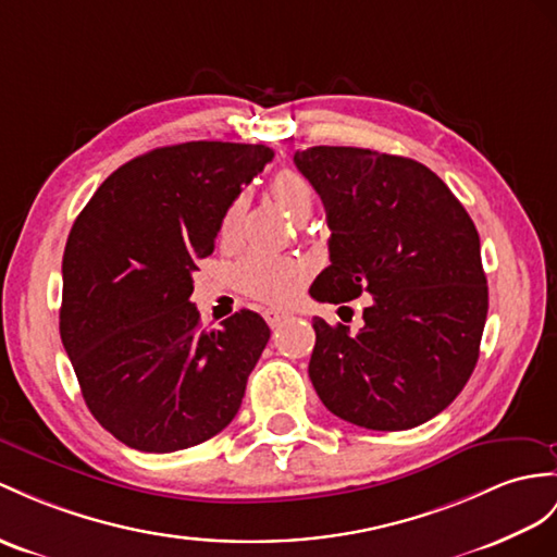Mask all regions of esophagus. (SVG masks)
Masks as SVG:
<instances>
[{
    "instance_id": "obj_1",
    "label": "esophagus",
    "mask_w": 557,
    "mask_h": 557,
    "mask_svg": "<svg viewBox=\"0 0 557 557\" xmlns=\"http://www.w3.org/2000/svg\"><path fill=\"white\" fill-rule=\"evenodd\" d=\"M262 317L267 319V323L271 325V329H276V325L288 317V311L286 309H278V307H269V309L262 311Z\"/></svg>"
}]
</instances>
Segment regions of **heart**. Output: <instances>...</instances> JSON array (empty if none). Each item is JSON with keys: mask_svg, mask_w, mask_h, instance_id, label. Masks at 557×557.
Masks as SVG:
<instances>
[{"mask_svg": "<svg viewBox=\"0 0 557 557\" xmlns=\"http://www.w3.org/2000/svg\"><path fill=\"white\" fill-rule=\"evenodd\" d=\"M271 194L297 220L305 216L314 208V186L309 184L305 174L297 170H281L271 180ZM243 212H246V196H238L232 206L226 208L222 216L220 232L224 238L234 236L243 222ZM305 276V267L283 260V257L269 255V252H250L238 260L232 269V278L238 290L246 293L252 300L260 302H283L295 293L297 283Z\"/></svg>", "mask_w": 557, "mask_h": 557, "instance_id": "1", "label": "heart"}]
</instances>
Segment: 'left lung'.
<instances>
[{
	"label": "left lung",
	"mask_w": 557,
	"mask_h": 557,
	"mask_svg": "<svg viewBox=\"0 0 557 557\" xmlns=\"http://www.w3.org/2000/svg\"><path fill=\"white\" fill-rule=\"evenodd\" d=\"M295 165L323 200L331 267L309 295L369 293L363 329L314 317L309 377L325 409L366 430H409L466 387L490 309L480 236L420 162L355 146H311Z\"/></svg>",
	"instance_id": "8db88e82"
}]
</instances>
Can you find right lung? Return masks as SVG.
<instances>
[{
  "label": "right lung",
  "mask_w": 557,
  "mask_h": 557,
  "mask_svg": "<svg viewBox=\"0 0 557 557\" xmlns=\"http://www.w3.org/2000/svg\"><path fill=\"white\" fill-rule=\"evenodd\" d=\"M271 158L264 144L153 148L108 176L71 228L61 341L91 416L132 449H188L240 409L269 325L240 309L202 331L188 297L226 208Z\"/></svg>",
  "instance_id": "obj_1"
}]
</instances>
